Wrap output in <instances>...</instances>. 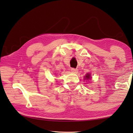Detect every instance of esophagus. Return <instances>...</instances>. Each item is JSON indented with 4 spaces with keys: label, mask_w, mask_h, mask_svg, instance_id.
<instances>
[{
    "label": "esophagus",
    "mask_w": 133,
    "mask_h": 133,
    "mask_svg": "<svg viewBox=\"0 0 133 133\" xmlns=\"http://www.w3.org/2000/svg\"><path fill=\"white\" fill-rule=\"evenodd\" d=\"M71 72H74V73H77V71H78L77 69H75V68H71Z\"/></svg>",
    "instance_id": "esophagus-1"
}]
</instances>
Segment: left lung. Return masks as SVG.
<instances>
[{"label": "left lung", "instance_id": "obj_1", "mask_svg": "<svg viewBox=\"0 0 133 133\" xmlns=\"http://www.w3.org/2000/svg\"><path fill=\"white\" fill-rule=\"evenodd\" d=\"M91 74H89V73H87V74H86V75H85V77H84V79H91Z\"/></svg>", "mask_w": 133, "mask_h": 133}]
</instances>
